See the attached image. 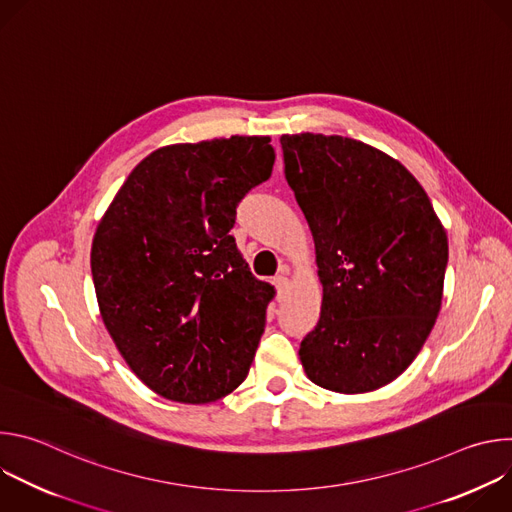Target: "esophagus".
<instances>
[{
    "instance_id": "1",
    "label": "esophagus",
    "mask_w": 512,
    "mask_h": 512,
    "mask_svg": "<svg viewBox=\"0 0 512 512\" xmlns=\"http://www.w3.org/2000/svg\"><path fill=\"white\" fill-rule=\"evenodd\" d=\"M273 285H275V291H277V298H281L285 294V289L289 287V279L285 275H275Z\"/></svg>"
}]
</instances>
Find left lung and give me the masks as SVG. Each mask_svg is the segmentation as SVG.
<instances>
[{"label":"left lung","instance_id":"obj_1","mask_svg":"<svg viewBox=\"0 0 512 512\" xmlns=\"http://www.w3.org/2000/svg\"><path fill=\"white\" fill-rule=\"evenodd\" d=\"M285 180L316 241L322 314L302 340L304 371L336 393L395 381L442 306L448 237L419 182L342 135H281Z\"/></svg>","mask_w":512,"mask_h":512}]
</instances>
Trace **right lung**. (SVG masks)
<instances>
[{
	"mask_svg": "<svg viewBox=\"0 0 512 512\" xmlns=\"http://www.w3.org/2000/svg\"><path fill=\"white\" fill-rule=\"evenodd\" d=\"M273 164L269 137L168 145L135 166L97 227L103 322L131 371L170 401H216L251 369L273 287L231 229Z\"/></svg>",
	"mask_w": 512,
	"mask_h": 512,
	"instance_id": "1",
	"label": "right lung"
}]
</instances>
